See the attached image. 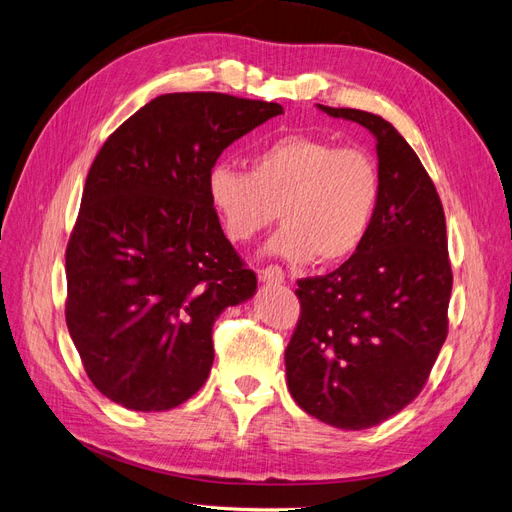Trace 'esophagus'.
<instances>
[{
    "mask_svg": "<svg viewBox=\"0 0 512 512\" xmlns=\"http://www.w3.org/2000/svg\"><path fill=\"white\" fill-rule=\"evenodd\" d=\"M258 280H260L262 284H275V286H280V284H284V271H282L280 267H275V265L265 267V269L258 271Z\"/></svg>",
    "mask_w": 512,
    "mask_h": 512,
    "instance_id": "obj_1",
    "label": "esophagus"
}]
</instances>
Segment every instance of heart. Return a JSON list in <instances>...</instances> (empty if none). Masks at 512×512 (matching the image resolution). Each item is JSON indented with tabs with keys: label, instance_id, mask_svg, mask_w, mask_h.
<instances>
[{
	"label": "heart",
	"instance_id": "1",
	"mask_svg": "<svg viewBox=\"0 0 512 512\" xmlns=\"http://www.w3.org/2000/svg\"><path fill=\"white\" fill-rule=\"evenodd\" d=\"M209 203L230 241L245 243L269 228L277 213L284 226L269 252L294 265L342 262L361 250L380 203L374 158L327 138L286 134L252 156V173L218 162L207 175Z\"/></svg>",
	"mask_w": 512,
	"mask_h": 512
}]
</instances>
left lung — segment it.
Masks as SVG:
<instances>
[{
	"mask_svg": "<svg viewBox=\"0 0 512 512\" xmlns=\"http://www.w3.org/2000/svg\"><path fill=\"white\" fill-rule=\"evenodd\" d=\"M318 108L374 134L380 203L359 252L299 280L286 380L307 414L359 431L423 391L448 333L453 273L440 196L406 138L380 115Z\"/></svg>",
	"mask_w": 512,
	"mask_h": 512,
	"instance_id": "left-lung-1",
	"label": "left lung"
}]
</instances>
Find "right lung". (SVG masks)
<instances>
[{
	"mask_svg": "<svg viewBox=\"0 0 512 512\" xmlns=\"http://www.w3.org/2000/svg\"><path fill=\"white\" fill-rule=\"evenodd\" d=\"M282 113L213 91L158 96L91 164L66 250V322L89 380L115 404L164 412L205 384L215 318L256 292L207 175L228 145Z\"/></svg>",
	"mask_w": 512,
	"mask_h": 512,
	"instance_id": "obj_1",
	"label": "right lung"
}]
</instances>
